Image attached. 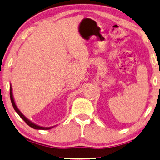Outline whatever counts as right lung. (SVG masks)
Here are the masks:
<instances>
[{"instance_id":"obj_1","label":"right lung","mask_w":160,"mask_h":160,"mask_svg":"<svg viewBox=\"0 0 160 160\" xmlns=\"http://www.w3.org/2000/svg\"><path fill=\"white\" fill-rule=\"evenodd\" d=\"M9 94H10V99H11V102H12V104L14 109H15V111H16V113L18 114L20 116V117L22 119L23 121H24L28 125L29 127L34 128V129H36V130H50L51 128H52L53 127H55V126L56 125H54V126H51V127H44V126H41V125H37V124L34 123V122H32V121H30V120L27 119L26 116L23 115V114L21 113V110H20L18 108L16 104H15V99H14V97H13V93H12V85L10 84V92H9Z\"/></svg>"}]
</instances>
